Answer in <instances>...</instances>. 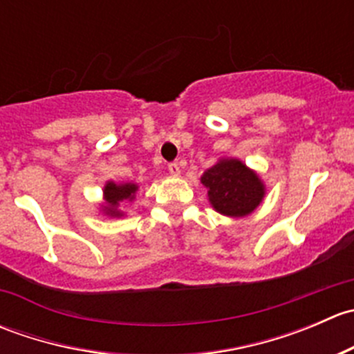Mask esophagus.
<instances>
[{"instance_id":"1","label":"esophagus","mask_w":354,"mask_h":354,"mask_svg":"<svg viewBox=\"0 0 354 354\" xmlns=\"http://www.w3.org/2000/svg\"><path fill=\"white\" fill-rule=\"evenodd\" d=\"M167 169H169V173L173 174V176H180V173H181L180 164L178 162H169L167 164Z\"/></svg>"}]
</instances>
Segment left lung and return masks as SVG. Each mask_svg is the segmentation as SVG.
Returning a JSON list of instances; mask_svg holds the SVG:
<instances>
[{"label":"left lung","mask_w":354,"mask_h":354,"mask_svg":"<svg viewBox=\"0 0 354 354\" xmlns=\"http://www.w3.org/2000/svg\"><path fill=\"white\" fill-rule=\"evenodd\" d=\"M209 200L217 212L241 217L252 212L263 197V185L253 171L236 159H224L202 174Z\"/></svg>","instance_id":"obj_1"}]
</instances>
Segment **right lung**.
<instances>
[{
    "label": "right lung",
    "instance_id": "obj_1",
    "mask_svg": "<svg viewBox=\"0 0 354 354\" xmlns=\"http://www.w3.org/2000/svg\"><path fill=\"white\" fill-rule=\"evenodd\" d=\"M137 192V185L131 183H124V185H114V183H108L104 188V195H106V202H108V214L111 216H121V212H118L116 207L118 202L127 198H133V194Z\"/></svg>",
    "mask_w": 354,
    "mask_h": 354
}]
</instances>
